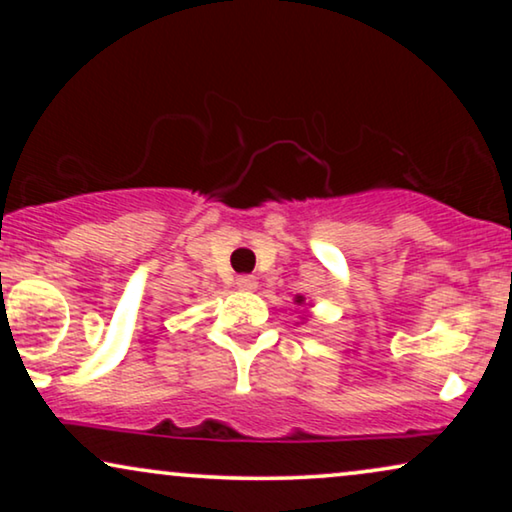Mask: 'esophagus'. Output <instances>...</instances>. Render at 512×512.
<instances>
[{
	"instance_id": "esophagus-1",
	"label": "esophagus",
	"mask_w": 512,
	"mask_h": 512,
	"mask_svg": "<svg viewBox=\"0 0 512 512\" xmlns=\"http://www.w3.org/2000/svg\"><path fill=\"white\" fill-rule=\"evenodd\" d=\"M235 284L240 286L242 291H254L256 286H258V282H256V277H251V275H240L235 279Z\"/></svg>"
}]
</instances>
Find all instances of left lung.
<instances>
[{"instance_id":"8db88e82","label":"left lung","mask_w":512,"mask_h":512,"mask_svg":"<svg viewBox=\"0 0 512 512\" xmlns=\"http://www.w3.org/2000/svg\"><path fill=\"white\" fill-rule=\"evenodd\" d=\"M296 303H298V305H303V303H305V298H303V296H298V298H296Z\"/></svg>"}]
</instances>
